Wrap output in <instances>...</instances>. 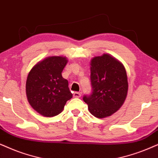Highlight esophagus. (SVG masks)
Masks as SVG:
<instances>
[{
  "instance_id": "obj_1",
  "label": "esophagus",
  "mask_w": 158,
  "mask_h": 158,
  "mask_svg": "<svg viewBox=\"0 0 158 158\" xmlns=\"http://www.w3.org/2000/svg\"><path fill=\"white\" fill-rule=\"evenodd\" d=\"M81 94L80 93H78V92H75L73 93V97L74 98H80Z\"/></svg>"
}]
</instances>
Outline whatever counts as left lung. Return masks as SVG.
<instances>
[{
  "label": "left lung",
  "instance_id": "1",
  "mask_svg": "<svg viewBox=\"0 0 158 158\" xmlns=\"http://www.w3.org/2000/svg\"><path fill=\"white\" fill-rule=\"evenodd\" d=\"M90 95H85L83 101L89 112L98 118L113 114L126 98L128 83L123 65L108 54L95 57L91 60Z\"/></svg>",
  "mask_w": 158,
  "mask_h": 158
}]
</instances>
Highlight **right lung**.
<instances>
[{
    "label": "right lung",
    "mask_w": 158,
    "mask_h": 158,
    "mask_svg": "<svg viewBox=\"0 0 158 158\" xmlns=\"http://www.w3.org/2000/svg\"><path fill=\"white\" fill-rule=\"evenodd\" d=\"M68 60L52 56L38 63L30 71L26 81V94L30 104L44 117H53L63 110L73 95L69 81L62 77Z\"/></svg>",
    "instance_id": "right-lung-1"
}]
</instances>
